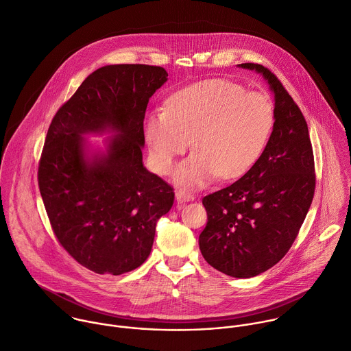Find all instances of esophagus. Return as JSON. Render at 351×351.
<instances>
[{"instance_id":"obj_1","label":"esophagus","mask_w":351,"mask_h":351,"mask_svg":"<svg viewBox=\"0 0 351 351\" xmlns=\"http://www.w3.org/2000/svg\"><path fill=\"white\" fill-rule=\"evenodd\" d=\"M175 197H176V199L180 201V202L191 201V199L194 198L191 194H189V193H186V191H183V190H178V191L175 193Z\"/></svg>"}]
</instances>
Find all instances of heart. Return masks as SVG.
Listing matches in <instances>:
<instances>
[{"label":"heart","instance_id":"obj_1","mask_svg":"<svg viewBox=\"0 0 351 351\" xmlns=\"http://www.w3.org/2000/svg\"><path fill=\"white\" fill-rule=\"evenodd\" d=\"M272 99L228 79H209L179 90L165 109L149 113L143 131L156 169L167 175L178 156L176 182L199 187L216 178L237 179L263 156L275 128Z\"/></svg>","mask_w":351,"mask_h":351}]
</instances>
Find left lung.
I'll use <instances>...</instances> for the list:
<instances>
[{
  "label": "left lung",
  "instance_id": "8db88e82",
  "mask_svg": "<svg viewBox=\"0 0 351 351\" xmlns=\"http://www.w3.org/2000/svg\"><path fill=\"white\" fill-rule=\"evenodd\" d=\"M239 66L269 83L275 128L250 171L202 198L208 223L199 250L215 269L247 279L272 268L293 246L313 201L316 173L306 120L282 82L261 64Z\"/></svg>",
  "mask_w": 351,
  "mask_h": 351
}]
</instances>
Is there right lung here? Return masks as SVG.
<instances>
[{"mask_svg":"<svg viewBox=\"0 0 351 351\" xmlns=\"http://www.w3.org/2000/svg\"><path fill=\"white\" fill-rule=\"evenodd\" d=\"M162 66L117 64L90 73L54 114L38 167L51 230L68 254L99 275L142 265L157 220L173 205V187L142 162L149 98L165 82ZM116 130L105 154L88 156L82 135Z\"/></svg>","mask_w":351,"mask_h":351,"instance_id":"1","label":"right lung"}]
</instances>
